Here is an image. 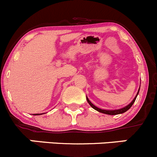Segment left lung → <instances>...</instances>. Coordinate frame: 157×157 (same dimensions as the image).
I'll use <instances>...</instances> for the list:
<instances>
[{
  "instance_id": "left-lung-1",
  "label": "left lung",
  "mask_w": 157,
  "mask_h": 157,
  "mask_svg": "<svg viewBox=\"0 0 157 157\" xmlns=\"http://www.w3.org/2000/svg\"><path fill=\"white\" fill-rule=\"evenodd\" d=\"M139 93V91H138ZM138 93H137V96L138 95ZM137 96H135V98H134V99H133L132 102H131V103L129 104V105H127V106L124 107V108L122 109H116V110H104V109H99L97 108L96 106H95L94 105H93V103H92L91 102H90V100H89V99L87 97H86V100H87L88 103L90 104V105H91V107L93 109H94L95 110L98 111V112H102V113H104V114H107V115H118V114H121V113H124V112H125L126 111H128V109H129L130 108H131V106H132V105L134 104V102H135V99L136 98H137Z\"/></svg>"
}]
</instances>
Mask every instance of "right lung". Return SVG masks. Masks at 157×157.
<instances>
[{
	"label": "right lung",
	"instance_id": "1",
	"mask_svg": "<svg viewBox=\"0 0 157 157\" xmlns=\"http://www.w3.org/2000/svg\"><path fill=\"white\" fill-rule=\"evenodd\" d=\"M35 115H36V114H35ZM39 115H40V114H39Z\"/></svg>",
	"mask_w": 157,
	"mask_h": 157
}]
</instances>
